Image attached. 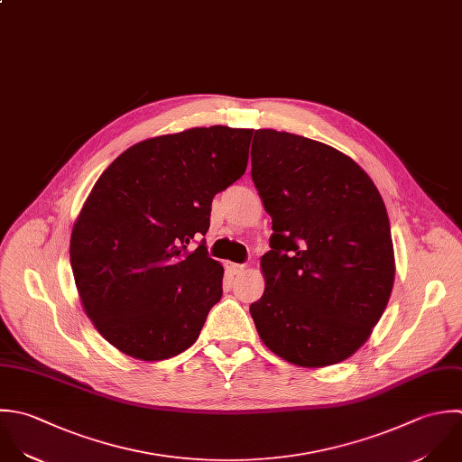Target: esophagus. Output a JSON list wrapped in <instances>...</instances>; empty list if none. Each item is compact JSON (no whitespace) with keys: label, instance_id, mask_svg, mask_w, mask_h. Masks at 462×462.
<instances>
[{"label":"esophagus","instance_id":"1","mask_svg":"<svg viewBox=\"0 0 462 462\" xmlns=\"http://www.w3.org/2000/svg\"><path fill=\"white\" fill-rule=\"evenodd\" d=\"M225 268H226V273H230V275H239V273L245 272L246 266H245V264H237V263H226Z\"/></svg>","mask_w":462,"mask_h":462}]
</instances>
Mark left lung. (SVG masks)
Wrapping results in <instances>:
<instances>
[{"label":"left lung","instance_id":"1","mask_svg":"<svg viewBox=\"0 0 462 462\" xmlns=\"http://www.w3.org/2000/svg\"><path fill=\"white\" fill-rule=\"evenodd\" d=\"M252 180L273 230L264 293L250 306L263 344L299 367L347 360L380 322L396 275L376 185L338 149L275 129L254 134Z\"/></svg>","mask_w":462,"mask_h":462}]
</instances>
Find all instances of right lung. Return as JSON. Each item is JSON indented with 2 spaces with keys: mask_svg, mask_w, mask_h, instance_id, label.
<instances>
[{
  "mask_svg": "<svg viewBox=\"0 0 462 462\" xmlns=\"http://www.w3.org/2000/svg\"><path fill=\"white\" fill-rule=\"evenodd\" d=\"M254 129L192 127L142 140L100 174L69 237L84 313L120 353L158 362L189 349L223 295L201 243L217 192L239 180Z\"/></svg>",
  "mask_w": 462,
  "mask_h": 462,
  "instance_id": "obj_1",
  "label": "right lung"
}]
</instances>
